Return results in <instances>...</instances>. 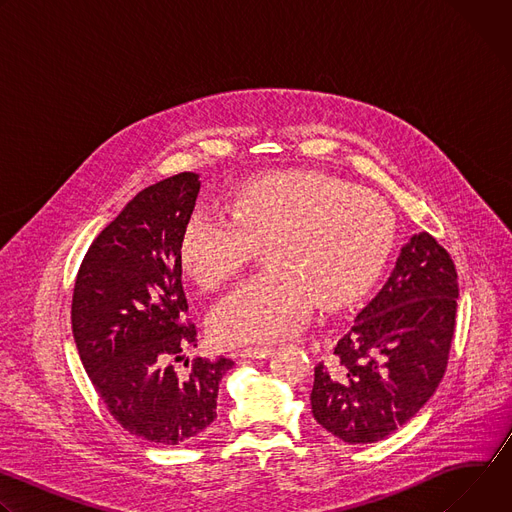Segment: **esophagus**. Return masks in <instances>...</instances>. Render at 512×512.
Segmentation results:
<instances>
[{"mask_svg":"<svg viewBox=\"0 0 512 512\" xmlns=\"http://www.w3.org/2000/svg\"><path fill=\"white\" fill-rule=\"evenodd\" d=\"M271 346H247L239 350L241 358H267L271 354Z\"/></svg>","mask_w":512,"mask_h":512,"instance_id":"obj_1","label":"esophagus"}]
</instances>
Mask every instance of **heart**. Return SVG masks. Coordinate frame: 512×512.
I'll use <instances>...</instances> for the list:
<instances>
[{"label": "heart", "instance_id": "1", "mask_svg": "<svg viewBox=\"0 0 512 512\" xmlns=\"http://www.w3.org/2000/svg\"><path fill=\"white\" fill-rule=\"evenodd\" d=\"M395 241V214L375 192L316 172L269 174L241 186L231 216L198 208L180 239V261L202 287L227 283L265 249L269 271L216 302L210 336L221 344L294 334L316 302L356 300L381 273Z\"/></svg>", "mask_w": 512, "mask_h": 512}]
</instances>
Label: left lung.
Masks as SVG:
<instances>
[{"mask_svg":"<svg viewBox=\"0 0 512 512\" xmlns=\"http://www.w3.org/2000/svg\"><path fill=\"white\" fill-rule=\"evenodd\" d=\"M458 273L429 233L401 249L379 294L314 371V419L346 444H375L407 423L444 379Z\"/></svg>","mask_w":512,"mask_h":512,"instance_id":"obj_1","label":"left lung"}]
</instances>
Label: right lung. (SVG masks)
Listing matches in <instances>:
<instances>
[{
	"instance_id": "1",
	"label": "right lung",
	"mask_w": 512,
	"mask_h": 512,
	"mask_svg": "<svg viewBox=\"0 0 512 512\" xmlns=\"http://www.w3.org/2000/svg\"><path fill=\"white\" fill-rule=\"evenodd\" d=\"M198 190V174L182 172L135 194L89 247L72 294L93 387L123 429L160 446L190 442L216 419L218 383L233 367L221 356L174 369L196 348V326L182 322L180 239Z\"/></svg>"
}]
</instances>
